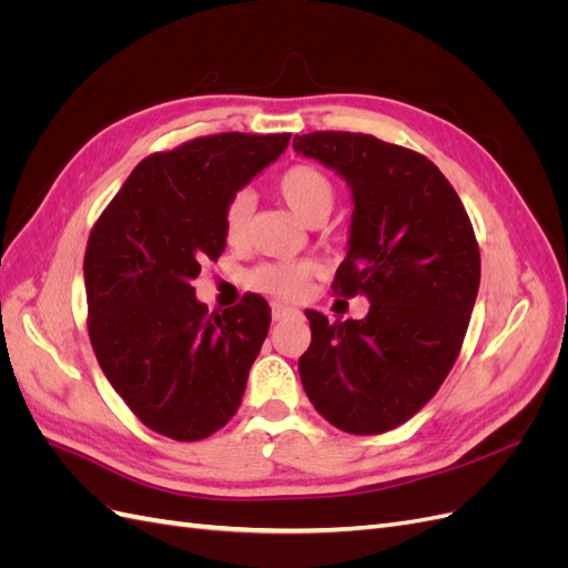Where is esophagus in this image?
I'll return each instance as SVG.
<instances>
[{"instance_id":"esophagus-1","label":"esophagus","mask_w":568,"mask_h":568,"mask_svg":"<svg viewBox=\"0 0 568 568\" xmlns=\"http://www.w3.org/2000/svg\"><path fill=\"white\" fill-rule=\"evenodd\" d=\"M298 311L296 307H288V305H282V303H272V320L280 322V320H286L291 315H296Z\"/></svg>"}]
</instances>
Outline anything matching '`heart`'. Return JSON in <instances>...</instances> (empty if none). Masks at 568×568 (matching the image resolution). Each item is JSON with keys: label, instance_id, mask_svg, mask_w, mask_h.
Segmentation results:
<instances>
[{"label": "heart", "instance_id": "1", "mask_svg": "<svg viewBox=\"0 0 568 568\" xmlns=\"http://www.w3.org/2000/svg\"><path fill=\"white\" fill-rule=\"evenodd\" d=\"M277 192L286 201L305 225H317L332 213L336 189L334 182L326 178L315 165H291L284 170ZM253 211V196L248 192L234 194L225 211H222V236L230 246H242L248 234V217ZM317 272V265L311 261H291V263H267L255 267L248 274V284L257 291H265L284 301H296L305 296Z\"/></svg>", "mask_w": 568, "mask_h": 568}]
</instances>
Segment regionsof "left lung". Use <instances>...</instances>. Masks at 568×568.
Instances as JSON below:
<instances>
[{
    "label": "left lung",
    "instance_id": "1",
    "mask_svg": "<svg viewBox=\"0 0 568 568\" xmlns=\"http://www.w3.org/2000/svg\"><path fill=\"white\" fill-rule=\"evenodd\" d=\"M294 149L351 186L348 253L332 288L369 301L363 320L305 311L313 341L301 382L341 432L384 434L434 398L459 355L480 282L474 227L453 184L417 151L359 132L296 134Z\"/></svg>",
    "mask_w": 568,
    "mask_h": 568
}]
</instances>
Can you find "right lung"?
<instances>
[{"label": "right lung", "instance_id": "right-lung-1", "mask_svg": "<svg viewBox=\"0 0 568 568\" xmlns=\"http://www.w3.org/2000/svg\"><path fill=\"white\" fill-rule=\"evenodd\" d=\"M288 140L222 132L153 153L97 220L82 265L90 341L115 393L151 432L209 438L242 405L270 305L248 294L209 313L192 282L227 246V201Z\"/></svg>", "mask_w": 568, "mask_h": 568}]
</instances>
